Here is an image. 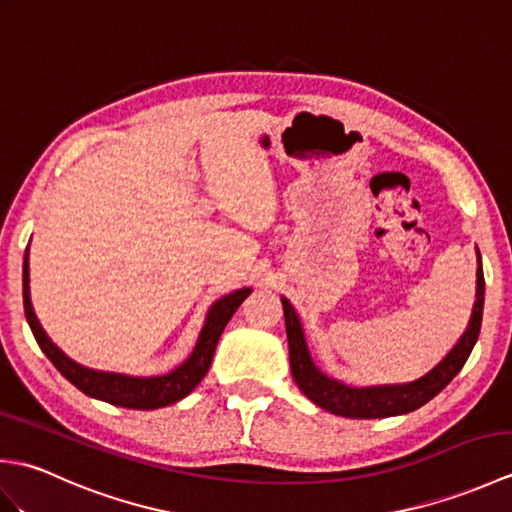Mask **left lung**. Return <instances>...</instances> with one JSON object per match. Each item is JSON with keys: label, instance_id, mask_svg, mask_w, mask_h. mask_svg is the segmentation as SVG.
<instances>
[{"label": "left lung", "instance_id": "1", "mask_svg": "<svg viewBox=\"0 0 512 512\" xmlns=\"http://www.w3.org/2000/svg\"><path fill=\"white\" fill-rule=\"evenodd\" d=\"M284 303V319H286V334H288V350H290V369L297 387L306 394L314 405L336 413L343 418H389L400 416V413L416 411L418 407L438 396L451 380L458 376L464 367L466 358L471 356L473 345L477 343L482 328V312H484V270L482 257L477 250V288H475V303L471 312V321L466 325L460 341L451 347V352L442 361L429 369L427 374L409 380V383H394V385H367V387H352L345 385L314 365L306 334L297 310L292 303L281 297Z\"/></svg>", "mask_w": 512, "mask_h": 512}]
</instances>
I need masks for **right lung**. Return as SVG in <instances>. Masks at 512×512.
<instances>
[{"label":"right lung","instance_id":"1","mask_svg":"<svg viewBox=\"0 0 512 512\" xmlns=\"http://www.w3.org/2000/svg\"><path fill=\"white\" fill-rule=\"evenodd\" d=\"M30 253L26 248L24 255V310L26 321L30 325L32 334L41 347V352L50 358V363L59 369V372L70 380V383L81 389L85 396L110 402L116 407L127 409H160L173 405V402L189 396L191 391L200 385V380L206 376L213 361L217 341L226 328V323L231 321L235 310L242 306V301L250 295V288H239L235 292L220 297L211 303L209 312L202 330L198 334V341L193 345V352L187 356V361H182L178 367H173L171 372L160 376H129L118 372H103V369H92L81 363L72 361L70 356H65L57 345L50 341L46 330L41 328L35 310H32L30 301Z\"/></svg>","mask_w":512,"mask_h":512}]
</instances>
